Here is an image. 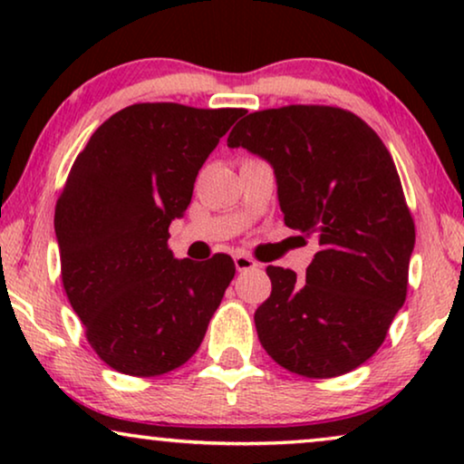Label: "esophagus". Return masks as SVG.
<instances>
[{
    "label": "esophagus",
    "instance_id": "esophagus-1",
    "mask_svg": "<svg viewBox=\"0 0 464 464\" xmlns=\"http://www.w3.org/2000/svg\"><path fill=\"white\" fill-rule=\"evenodd\" d=\"M234 266H237L238 272H245V270L256 268L257 262H256V259H253V257L245 256V253H237V256H234Z\"/></svg>",
    "mask_w": 464,
    "mask_h": 464
}]
</instances>
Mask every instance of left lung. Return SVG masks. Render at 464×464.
<instances>
[{"instance_id":"1","label":"left lung","mask_w":464,"mask_h":464,"mask_svg":"<svg viewBox=\"0 0 464 464\" xmlns=\"http://www.w3.org/2000/svg\"><path fill=\"white\" fill-rule=\"evenodd\" d=\"M227 148L270 164L285 226L319 245L306 281L268 266L259 342L300 376L353 372L382 344L408 294L416 232L389 150L354 113L323 105L249 113Z\"/></svg>"}]
</instances>
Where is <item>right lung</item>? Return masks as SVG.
<instances>
[{
    "label": "right lung",
    "instance_id": "obj_1",
    "mask_svg": "<svg viewBox=\"0 0 464 464\" xmlns=\"http://www.w3.org/2000/svg\"><path fill=\"white\" fill-rule=\"evenodd\" d=\"M245 110L137 103L94 130L54 211L61 276L94 353L129 376H160L198 351L234 278L230 256L177 259L169 226Z\"/></svg>",
    "mask_w": 464,
    "mask_h": 464
}]
</instances>
